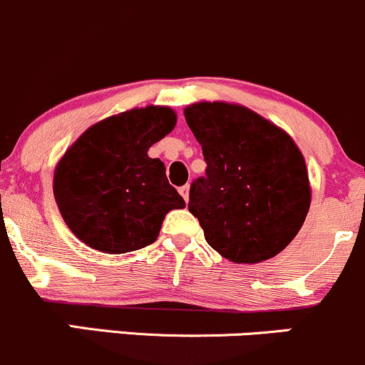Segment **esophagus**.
I'll use <instances>...</instances> for the list:
<instances>
[{
	"mask_svg": "<svg viewBox=\"0 0 365 365\" xmlns=\"http://www.w3.org/2000/svg\"><path fill=\"white\" fill-rule=\"evenodd\" d=\"M189 190H190V185H183V187H180V189H178L180 194H182V197L185 199V202L189 201Z\"/></svg>",
	"mask_w": 365,
	"mask_h": 365,
	"instance_id": "1",
	"label": "esophagus"
}]
</instances>
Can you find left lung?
Returning <instances> with one entry per match:
<instances>
[{"instance_id":"8db88e82","label":"left lung","mask_w":365,"mask_h":365,"mask_svg":"<svg viewBox=\"0 0 365 365\" xmlns=\"http://www.w3.org/2000/svg\"><path fill=\"white\" fill-rule=\"evenodd\" d=\"M183 114L207 164L189 202L207 244L234 263L274 258L310 207L303 154L286 131L237 103L199 102Z\"/></svg>"}]
</instances>
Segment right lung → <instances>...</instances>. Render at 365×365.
<instances>
[{
    "label": "right lung",
    "mask_w": 365,
    "mask_h": 365,
    "mask_svg": "<svg viewBox=\"0 0 365 365\" xmlns=\"http://www.w3.org/2000/svg\"><path fill=\"white\" fill-rule=\"evenodd\" d=\"M175 124L170 107L131 109L90 126L67 149L53 195L79 241L109 255L142 250L158 239L166 213L185 207L164 163L147 155Z\"/></svg>",
    "instance_id": "obj_1"
}]
</instances>
